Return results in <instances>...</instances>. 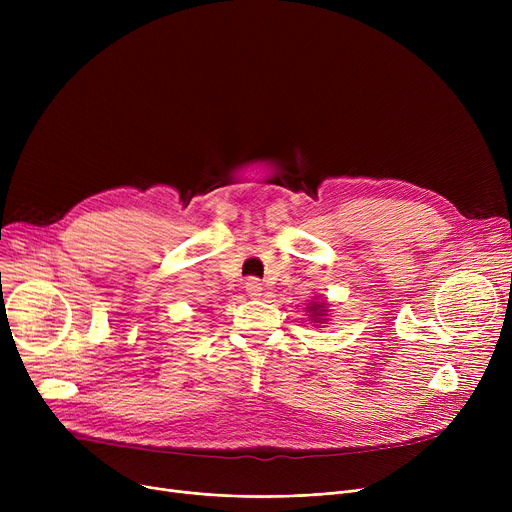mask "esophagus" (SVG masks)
Masks as SVG:
<instances>
[{
    "instance_id": "34e87169",
    "label": "esophagus",
    "mask_w": 512,
    "mask_h": 512,
    "mask_svg": "<svg viewBox=\"0 0 512 512\" xmlns=\"http://www.w3.org/2000/svg\"><path fill=\"white\" fill-rule=\"evenodd\" d=\"M245 288H247V292H249V297H253V299H259L261 292H263V286H261V282H259L257 278H249L247 284H245Z\"/></svg>"
}]
</instances>
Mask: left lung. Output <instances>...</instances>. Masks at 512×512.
<instances>
[{"label": "left lung", "instance_id": "1", "mask_svg": "<svg viewBox=\"0 0 512 512\" xmlns=\"http://www.w3.org/2000/svg\"><path fill=\"white\" fill-rule=\"evenodd\" d=\"M321 307H324V303H321V305H313V311H315V309H319V313H321V311H324ZM319 313H315V315H319ZM315 315H313V317H315Z\"/></svg>", "mask_w": 512, "mask_h": 512}]
</instances>
